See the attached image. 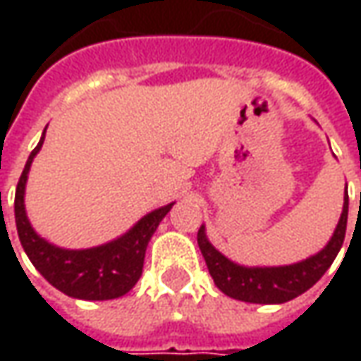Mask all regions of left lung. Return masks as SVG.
<instances>
[{"instance_id":"8db88e82","label":"left lung","mask_w":361,"mask_h":361,"mask_svg":"<svg viewBox=\"0 0 361 361\" xmlns=\"http://www.w3.org/2000/svg\"><path fill=\"white\" fill-rule=\"evenodd\" d=\"M345 225H348V197L343 202L338 229L326 245V249H322L317 255L310 257L301 263L285 265V267H241L225 255H221L207 241L202 227L199 229L197 241L213 281L225 295L247 303H285L305 293L331 267L334 259L338 257L343 245Z\"/></svg>"}]
</instances>
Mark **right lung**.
<instances>
[{
	"mask_svg": "<svg viewBox=\"0 0 361 361\" xmlns=\"http://www.w3.org/2000/svg\"><path fill=\"white\" fill-rule=\"evenodd\" d=\"M44 136H46V130H44ZM44 136L39 145L32 150L20 176L18 188H16L13 209H16V227H18L21 247L27 253L30 261L34 263L35 269L66 295L88 299V301L122 298L140 279L146 245L159 227L160 221L173 209V204H166L162 209L148 213L126 235H122L116 241L106 243L102 247L68 251V249L49 245L48 241L35 235V231L32 229L25 216V207H23V190H25L27 173L37 150L44 145Z\"/></svg>",
	"mask_w": 361,
	"mask_h": 361,
	"instance_id": "obj_1",
	"label": "right lung"
}]
</instances>
